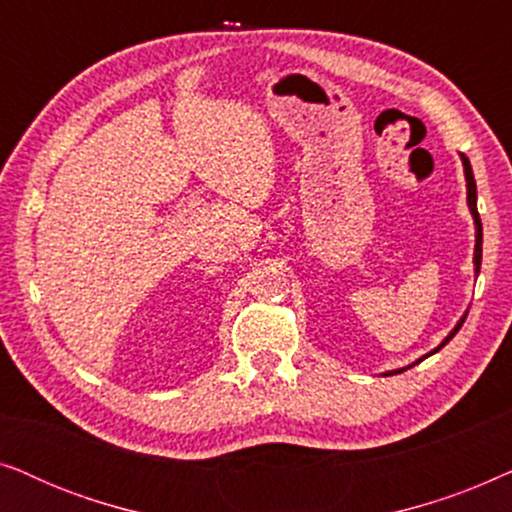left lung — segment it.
Returning <instances> with one entry per match:
<instances>
[{"mask_svg": "<svg viewBox=\"0 0 512 512\" xmlns=\"http://www.w3.org/2000/svg\"><path fill=\"white\" fill-rule=\"evenodd\" d=\"M461 165H464V174H466V200H468V209H471V216H473V223H475V251H473V265H475V275H478V272H480V263H482V221H480V214H478V191H475V179H473L471 163H468V158L464 156V153H461ZM466 314H468V310H466ZM466 314L457 321V326L452 328L450 335H447V338H445L443 342H440V345H438L436 349H433V352L424 354L422 359H417L415 363H410V366L398 368V370H389V373H382V375H398V373H403V370H408V368H412V366H417V363H419V361H424L426 356H431V354L440 352V349H443V347L447 345V342H450V340L454 338V335H457V331L461 328V324H464V321H466Z\"/></svg>", "mask_w": 512, "mask_h": 512, "instance_id": "obj_1", "label": "left lung"}]
</instances>
